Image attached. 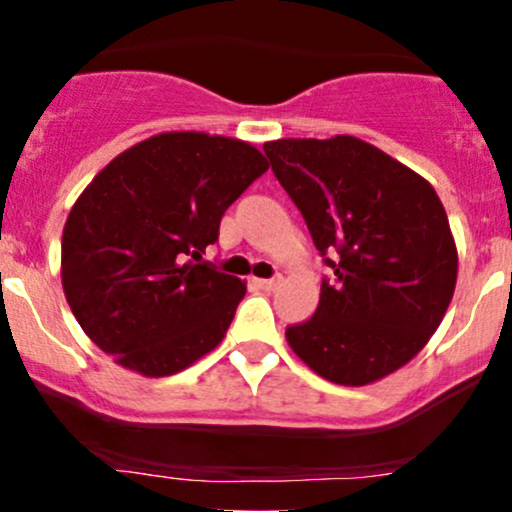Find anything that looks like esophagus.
<instances>
[{"mask_svg":"<svg viewBox=\"0 0 512 512\" xmlns=\"http://www.w3.org/2000/svg\"><path fill=\"white\" fill-rule=\"evenodd\" d=\"M279 281H281L279 276H274V279H255V284L264 291H272V289H276V286H279Z\"/></svg>","mask_w":512,"mask_h":512,"instance_id":"1","label":"esophagus"}]
</instances>
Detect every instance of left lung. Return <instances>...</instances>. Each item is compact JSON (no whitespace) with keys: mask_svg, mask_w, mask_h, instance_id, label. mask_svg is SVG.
I'll return each mask as SVG.
<instances>
[{"mask_svg":"<svg viewBox=\"0 0 512 512\" xmlns=\"http://www.w3.org/2000/svg\"><path fill=\"white\" fill-rule=\"evenodd\" d=\"M264 154L332 269L315 315L286 330L293 354L351 387L407 366L457 284V245L431 182L349 134L276 139Z\"/></svg>","mask_w":512,"mask_h":512,"instance_id":"left-lung-1","label":"left lung"}]
</instances>
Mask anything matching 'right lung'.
Instances as JSON below:
<instances>
[{
  "label": "right lung",
  "mask_w": 512,
  "mask_h": 512,
  "mask_svg": "<svg viewBox=\"0 0 512 512\" xmlns=\"http://www.w3.org/2000/svg\"><path fill=\"white\" fill-rule=\"evenodd\" d=\"M260 149L204 132H163L96 175L62 233V289L117 366L166 378L226 337L245 281L202 262L223 211L267 170Z\"/></svg>",
  "instance_id": "right-lung-1"
}]
</instances>
